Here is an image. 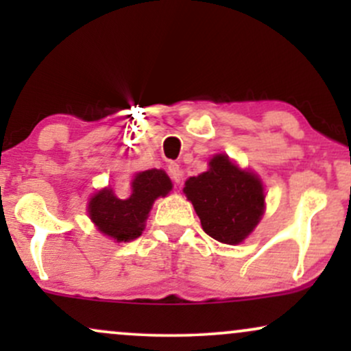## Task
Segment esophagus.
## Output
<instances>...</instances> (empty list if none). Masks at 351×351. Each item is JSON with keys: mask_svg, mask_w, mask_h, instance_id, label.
<instances>
[{"mask_svg": "<svg viewBox=\"0 0 351 351\" xmlns=\"http://www.w3.org/2000/svg\"><path fill=\"white\" fill-rule=\"evenodd\" d=\"M168 173H170L171 180L175 181V183H180L181 176H183V171H181V168H180L178 163H170V165H168Z\"/></svg>", "mask_w": 351, "mask_h": 351, "instance_id": "34e87169", "label": "esophagus"}]
</instances>
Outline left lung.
Wrapping results in <instances>:
<instances>
[{
    "mask_svg": "<svg viewBox=\"0 0 351 351\" xmlns=\"http://www.w3.org/2000/svg\"><path fill=\"white\" fill-rule=\"evenodd\" d=\"M183 193L195 206L203 231L224 244L243 243L264 215L263 181L223 153L209 160L208 171L186 180Z\"/></svg>",
    "mask_w": 351,
    "mask_h": 351,
    "instance_id": "8db88e82",
    "label": "left lung"
}]
</instances>
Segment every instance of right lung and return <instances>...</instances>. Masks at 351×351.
<instances>
[{
    "instance_id": "add662e5",
    "label": "right lung",
    "mask_w": 351,
    "mask_h": 351,
    "mask_svg": "<svg viewBox=\"0 0 351 351\" xmlns=\"http://www.w3.org/2000/svg\"><path fill=\"white\" fill-rule=\"evenodd\" d=\"M171 180L163 170L136 173L127 199L117 198L114 189L104 188L88 201V216L102 234L117 243H128L142 234L148 213L160 196L171 191Z\"/></svg>"
}]
</instances>
